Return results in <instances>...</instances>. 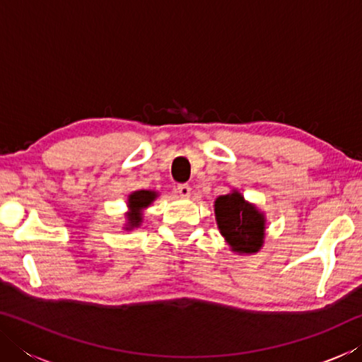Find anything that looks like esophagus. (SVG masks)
I'll return each mask as SVG.
<instances>
[{
  "label": "esophagus",
  "instance_id": "34e87169",
  "mask_svg": "<svg viewBox=\"0 0 362 362\" xmlns=\"http://www.w3.org/2000/svg\"><path fill=\"white\" fill-rule=\"evenodd\" d=\"M177 193H179L182 198H188L189 193H192V188H189L187 183H182V185L177 187Z\"/></svg>",
  "mask_w": 362,
  "mask_h": 362
}]
</instances>
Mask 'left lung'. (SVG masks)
I'll return each mask as SVG.
<instances>
[{"label":"left lung","mask_w":362,"mask_h":362,"mask_svg":"<svg viewBox=\"0 0 362 362\" xmlns=\"http://www.w3.org/2000/svg\"><path fill=\"white\" fill-rule=\"evenodd\" d=\"M214 212L220 235L233 252L252 255L263 247L267 230L265 212L244 199L238 189L218 196L214 201Z\"/></svg>","instance_id":"obj_1"}]
</instances>
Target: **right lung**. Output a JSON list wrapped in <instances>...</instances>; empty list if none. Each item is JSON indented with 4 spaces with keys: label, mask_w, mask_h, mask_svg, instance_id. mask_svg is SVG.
Segmentation results:
<instances>
[{
    "label": "right lung",
    "mask_w": 362,
    "mask_h": 362,
    "mask_svg": "<svg viewBox=\"0 0 362 362\" xmlns=\"http://www.w3.org/2000/svg\"><path fill=\"white\" fill-rule=\"evenodd\" d=\"M156 198L158 192H155V189H139V192H134L127 196V209H129V212L126 214L127 222L122 228L126 231L139 228L144 220V211L151 206Z\"/></svg>",
    "instance_id": "add662e5"
}]
</instances>
